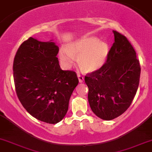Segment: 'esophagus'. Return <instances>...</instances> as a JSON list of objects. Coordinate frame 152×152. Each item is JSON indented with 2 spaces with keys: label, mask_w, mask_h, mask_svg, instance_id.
I'll list each match as a JSON object with an SVG mask.
<instances>
[{
  "label": "esophagus",
  "mask_w": 152,
  "mask_h": 152,
  "mask_svg": "<svg viewBox=\"0 0 152 152\" xmlns=\"http://www.w3.org/2000/svg\"><path fill=\"white\" fill-rule=\"evenodd\" d=\"M78 81H79L80 83H82V82L83 81V80H84V77L80 74H78Z\"/></svg>",
  "instance_id": "obj_1"
}]
</instances>
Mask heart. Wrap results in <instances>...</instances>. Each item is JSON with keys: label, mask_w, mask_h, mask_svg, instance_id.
Listing matches in <instances>:
<instances>
[{"label": "heart", "mask_w": 152, "mask_h": 152, "mask_svg": "<svg viewBox=\"0 0 152 152\" xmlns=\"http://www.w3.org/2000/svg\"><path fill=\"white\" fill-rule=\"evenodd\" d=\"M109 53V46L94 36L83 37L69 44L67 50L62 48L59 53L61 61L66 67L74 65L75 58L80 69L86 73L99 70L104 66Z\"/></svg>", "instance_id": "b5f03b06"}]
</instances>
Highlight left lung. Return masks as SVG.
<instances>
[{
    "instance_id": "left-lung-1",
    "label": "left lung",
    "mask_w": 152,
    "mask_h": 152,
    "mask_svg": "<svg viewBox=\"0 0 152 152\" xmlns=\"http://www.w3.org/2000/svg\"><path fill=\"white\" fill-rule=\"evenodd\" d=\"M113 32L114 42L105 64L85 76L91 109L104 120L114 119L128 109L137 94L141 74L132 45L124 35Z\"/></svg>"
}]
</instances>
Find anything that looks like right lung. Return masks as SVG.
<instances>
[{"mask_svg":"<svg viewBox=\"0 0 152 152\" xmlns=\"http://www.w3.org/2000/svg\"><path fill=\"white\" fill-rule=\"evenodd\" d=\"M58 50L53 42L30 37L18 48L13 65L15 91L23 106L34 117L52 124L65 116L78 83L75 71L61 69Z\"/></svg>","mask_w":152,"mask_h":152,"instance_id":"right-lung-1","label":"right lung"}]
</instances>
